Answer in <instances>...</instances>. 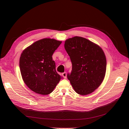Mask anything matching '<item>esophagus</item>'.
Masks as SVG:
<instances>
[{
	"label": "esophagus",
	"instance_id": "1",
	"mask_svg": "<svg viewBox=\"0 0 129 129\" xmlns=\"http://www.w3.org/2000/svg\"><path fill=\"white\" fill-rule=\"evenodd\" d=\"M62 76H63V77L64 78V79H66L67 78V73L66 72H64L62 74Z\"/></svg>",
	"mask_w": 129,
	"mask_h": 129
}]
</instances>
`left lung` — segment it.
Here are the masks:
<instances>
[{"label": "left lung", "instance_id": "left-lung-1", "mask_svg": "<svg viewBox=\"0 0 129 129\" xmlns=\"http://www.w3.org/2000/svg\"><path fill=\"white\" fill-rule=\"evenodd\" d=\"M64 48L72 63L67 78L77 93L86 95L92 92L102 83L107 68V60L101 47L80 37L65 41Z\"/></svg>", "mask_w": 129, "mask_h": 129}]
</instances>
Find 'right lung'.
Wrapping results in <instances>:
<instances>
[{
	"label": "right lung",
	"mask_w": 129,
	"mask_h": 129,
	"mask_svg": "<svg viewBox=\"0 0 129 129\" xmlns=\"http://www.w3.org/2000/svg\"><path fill=\"white\" fill-rule=\"evenodd\" d=\"M61 42L53 39H43L21 53L19 67L22 79L34 92L42 95L49 94L62 79L56 71L52 58Z\"/></svg>",
	"instance_id": "right-lung-1"
}]
</instances>
